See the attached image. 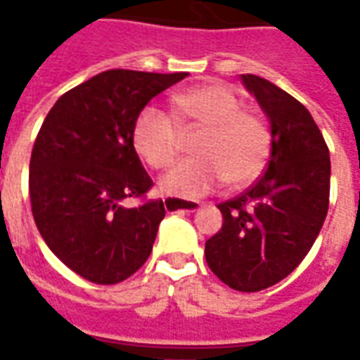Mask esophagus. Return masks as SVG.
<instances>
[{
	"label": "esophagus",
	"instance_id": "obj_1",
	"mask_svg": "<svg viewBox=\"0 0 360 360\" xmlns=\"http://www.w3.org/2000/svg\"><path fill=\"white\" fill-rule=\"evenodd\" d=\"M164 206L165 210L169 212H196L202 204L200 202H193V200H177V198H167V200H164Z\"/></svg>",
	"mask_w": 360,
	"mask_h": 360
}]
</instances>
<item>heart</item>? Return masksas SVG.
<instances>
[{"mask_svg": "<svg viewBox=\"0 0 360 360\" xmlns=\"http://www.w3.org/2000/svg\"><path fill=\"white\" fill-rule=\"evenodd\" d=\"M204 129L196 141V158L183 160L162 179V191L196 198L224 181L241 188L264 172L271 136L264 119L243 110V100L224 84H200L173 96V117L146 105L134 119L131 141L144 164L162 172L179 152L181 131Z\"/></svg>", "mask_w": 360, "mask_h": 360, "instance_id": "heart-1", "label": "heart"}]
</instances>
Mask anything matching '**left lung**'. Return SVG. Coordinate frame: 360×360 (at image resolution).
Returning a JSON list of instances; mask_svg holds the SVG:
<instances>
[{
	"mask_svg": "<svg viewBox=\"0 0 360 360\" xmlns=\"http://www.w3.org/2000/svg\"><path fill=\"white\" fill-rule=\"evenodd\" d=\"M241 79L270 121V160L252 187L218 204L224 226L204 255L226 285L255 293L287 278L316 241L330 204V150L299 100L257 75Z\"/></svg>",
	"mask_w": 360,
	"mask_h": 360,
	"instance_id": "1",
	"label": "left lung"
}]
</instances>
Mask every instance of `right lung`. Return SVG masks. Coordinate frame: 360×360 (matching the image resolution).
Returning a JSON list of instances; mask_svg holds the SVG:
<instances>
[{"label":"right lung","instance_id":"add662e5","mask_svg":"<svg viewBox=\"0 0 360 360\" xmlns=\"http://www.w3.org/2000/svg\"><path fill=\"white\" fill-rule=\"evenodd\" d=\"M187 73L111 69L59 98L36 136L28 191L51 252L100 285L131 278L152 252L162 200L125 208L154 185L131 141L139 111Z\"/></svg>","mask_w":360,"mask_h":360}]
</instances>
